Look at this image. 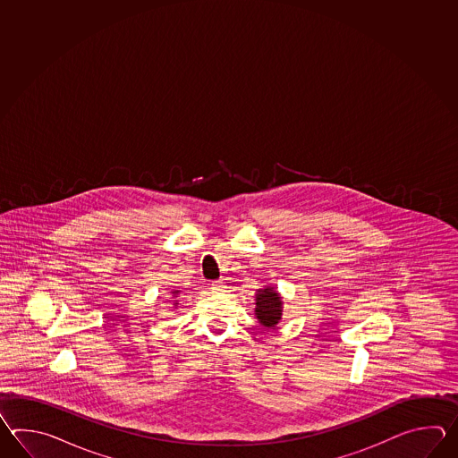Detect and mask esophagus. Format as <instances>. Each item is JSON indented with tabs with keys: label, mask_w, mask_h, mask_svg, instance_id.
I'll list each match as a JSON object with an SVG mask.
<instances>
[{
	"label": "esophagus",
	"mask_w": 458,
	"mask_h": 458,
	"mask_svg": "<svg viewBox=\"0 0 458 458\" xmlns=\"http://www.w3.org/2000/svg\"><path fill=\"white\" fill-rule=\"evenodd\" d=\"M225 284L223 280H217V282H213L211 284V290L216 293L225 292Z\"/></svg>",
	"instance_id": "esophagus-1"
}]
</instances>
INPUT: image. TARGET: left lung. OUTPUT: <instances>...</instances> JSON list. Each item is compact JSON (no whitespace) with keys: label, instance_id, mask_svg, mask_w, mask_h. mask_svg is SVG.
I'll return each instance as SVG.
<instances>
[{"label":"left lung","instance_id":"left-lung-1","mask_svg":"<svg viewBox=\"0 0 458 458\" xmlns=\"http://www.w3.org/2000/svg\"><path fill=\"white\" fill-rule=\"evenodd\" d=\"M255 318L263 327L273 329L282 321L283 301L282 294L276 292L272 284H267L255 293Z\"/></svg>","mask_w":458,"mask_h":458}]
</instances>
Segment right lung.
Listing matches in <instances>:
<instances>
[{
  "label": "right lung",
  "mask_w": 458,
  "mask_h": 458,
  "mask_svg": "<svg viewBox=\"0 0 458 458\" xmlns=\"http://www.w3.org/2000/svg\"><path fill=\"white\" fill-rule=\"evenodd\" d=\"M170 294H172L174 298H176V296L180 294V290H174V292H170ZM176 306H178V301H176V300H174V308H176Z\"/></svg>",
  "instance_id": "add662e5"
}]
</instances>
